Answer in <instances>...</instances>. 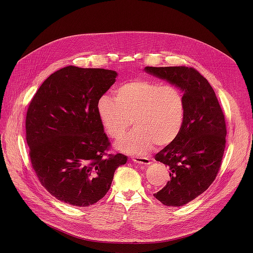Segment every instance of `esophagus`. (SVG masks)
<instances>
[{"label":"esophagus","mask_w":253,"mask_h":253,"mask_svg":"<svg viewBox=\"0 0 253 253\" xmlns=\"http://www.w3.org/2000/svg\"><path fill=\"white\" fill-rule=\"evenodd\" d=\"M132 161H134L135 163H137L139 165H144V166L151 164L150 159L147 157H133L132 158Z\"/></svg>","instance_id":"obj_1"}]
</instances>
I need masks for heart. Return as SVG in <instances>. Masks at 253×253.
<instances>
[{
    "instance_id": "1",
    "label": "heart",
    "mask_w": 253,
    "mask_h": 253,
    "mask_svg": "<svg viewBox=\"0 0 253 253\" xmlns=\"http://www.w3.org/2000/svg\"><path fill=\"white\" fill-rule=\"evenodd\" d=\"M105 133L121 138L133 124L135 129L119 142V149L132 155H144L157 143L173 142L182 128L185 102L182 93L172 85L137 79L119 86L113 97L103 95L96 105Z\"/></svg>"
}]
</instances>
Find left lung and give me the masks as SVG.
<instances>
[{"label": "left lung", "mask_w": 253, "mask_h": 253, "mask_svg": "<svg viewBox=\"0 0 253 253\" xmlns=\"http://www.w3.org/2000/svg\"><path fill=\"white\" fill-rule=\"evenodd\" d=\"M144 71L183 92L185 116L176 139L155 155L170 179L154 194L166 206L179 207L204 193L215 179L225 149L224 116L207 80L187 66H147Z\"/></svg>", "instance_id": "obj_1"}]
</instances>
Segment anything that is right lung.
<instances>
[{"instance_id": "1", "label": "right lung", "mask_w": 253, "mask_h": 253, "mask_svg": "<svg viewBox=\"0 0 253 253\" xmlns=\"http://www.w3.org/2000/svg\"><path fill=\"white\" fill-rule=\"evenodd\" d=\"M118 74L66 66L49 76L33 97L25 119L33 168L59 201L87 207L111 188L122 154L108 155L110 141L99 121L98 99Z\"/></svg>"}]
</instances>
